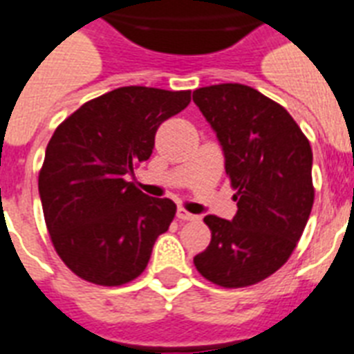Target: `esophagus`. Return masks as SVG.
<instances>
[{
  "label": "esophagus",
  "mask_w": 354,
  "mask_h": 354,
  "mask_svg": "<svg viewBox=\"0 0 354 354\" xmlns=\"http://www.w3.org/2000/svg\"><path fill=\"white\" fill-rule=\"evenodd\" d=\"M176 216H178V218H180V221H194V218H196V216L191 215L189 211L182 209V207H180V209L176 211Z\"/></svg>",
  "instance_id": "esophagus-1"
}]
</instances>
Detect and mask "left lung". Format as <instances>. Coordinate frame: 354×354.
<instances>
[{
    "label": "left lung",
    "instance_id": "1",
    "mask_svg": "<svg viewBox=\"0 0 354 354\" xmlns=\"http://www.w3.org/2000/svg\"><path fill=\"white\" fill-rule=\"evenodd\" d=\"M193 101L221 141L239 207L233 221L205 216L211 242L194 266L224 288L255 285L288 261L307 226L313 149L290 113L250 86H205Z\"/></svg>",
    "mask_w": 354,
    "mask_h": 354
}]
</instances>
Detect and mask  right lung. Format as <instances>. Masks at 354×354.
I'll return each instance as SVG.
<instances>
[{"label":"right lung","instance_id":"1","mask_svg":"<svg viewBox=\"0 0 354 354\" xmlns=\"http://www.w3.org/2000/svg\"><path fill=\"white\" fill-rule=\"evenodd\" d=\"M189 102V90L124 86L84 102L57 127L38 191L53 246L80 279L121 286L147 268L176 204L147 196L127 174L149 160L161 122Z\"/></svg>","mask_w":354,"mask_h":354}]
</instances>
